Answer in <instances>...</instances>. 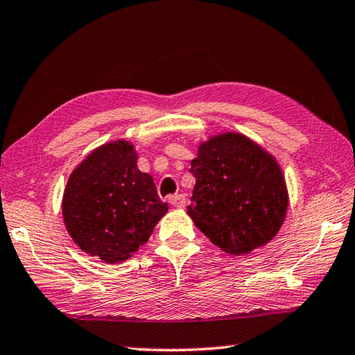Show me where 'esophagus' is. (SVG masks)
<instances>
[{"instance_id":"34e87169","label":"esophagus","mask_w":355,"mask_h":355,"mask_svg":"<svg viewBox=\"0 0 355 355\" xmlns=\"http://www.w3.org/2000/svg\"><path fill=\"white\" fill-rule=\"evenodd\" d=\"M169 203L175 208H184L186 207V197L183 194H175L169 197Z\"/></svg>"}]
</instances>
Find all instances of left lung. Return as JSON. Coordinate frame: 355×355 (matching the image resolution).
I'll return each instance as SVG.
<instances>
[{"label":"left lung","mask_w":355,"mask_h":355,"mask_svg":"<svg viewBox=\"0 0 355 355\" xmlns=\"http://www.w3.org/2000/svg\"><path fill=\"white\" fill-rule=\"evenodd\" d=\"M191 172L196 186L188 214L220 250L249 254L277 235L288 205L285 180L272 156L249 137H211Z\"/></svg>","instance_id":"8db88e82"}]
</instances>
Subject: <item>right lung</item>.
I'll return each instance as SVG.
<instances>
[{
    "label": "right lung",
    "instance_id": "1",
    "mask_svg": "<svg viewBox=\"0 0 355 355\" xmlns=\"http://www.w3.org/2000/svg\"><path fill=\"white\" fill-rule=\"evenodd\" d=\"M153 178L125 141L101 146L76 167L64 192L65 227L80 249L114 264L148 241L167 213Z\"/></svg>",
    "mask_w": 355,
    "mask_h": 355
}]
</instances>
